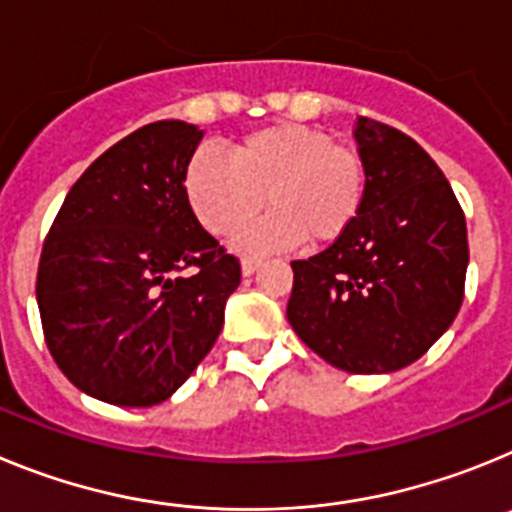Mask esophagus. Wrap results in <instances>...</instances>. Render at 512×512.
<instances>
[{"mask_svg": "<svg viewBox=\"0 0 512 512\" xmlns=\"http://www.w3.org/2000/svg\"><path fill=\"white\" fill-rule=\"evenodd\" d=\"M241 269H243V274H246V277H251L253 271L259 269V261H256V259H243L241 261Z\"/></svg>", "mask_w": 512, "mask_h": 512, "instance_id": "obj_1", "label": "esophagus"}]
</instances>
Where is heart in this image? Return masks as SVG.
I'll return each mask as SVG.
<instances>
[{
    "label": "heart",
    "instance_id": "b5f03b06",
    "mask_svg": "<svg viewBox=\"0 0 512 512\" xmlns=\"http://www.w3.org/2000/svg\"><path fill=\"white\" fill-rule=\"evenodd\" d=\"M369 166L354 146L297 122H274L230 146V158L197 151L184 171L194 215L212 235H233L274 207L259 225L243 230L235 246L248 253L338 241L361 215Z\"/></svg>",
    "mask_w": 512,
    "mask_h": 512
}]
</instances>
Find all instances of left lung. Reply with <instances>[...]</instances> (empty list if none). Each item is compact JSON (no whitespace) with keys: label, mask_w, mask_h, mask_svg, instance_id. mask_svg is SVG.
<instances>
[{"label":"left lung","mask_w":512,"mask_h":512,"mask_svg":"<svg viewBox=\"0 0 512 512\" xmlns=\"http://www.w3.org/2000/svg\"><path fill=\"white\" fill-rule=\"evenodd\" d=\"M369 166L361 215L310 259L292 261L287 320L307 346L351 374L413 364L464 300L467 220L449 179L410 135L372 117L354 130Z\"/></svg>","instance_id":"1"}]
</instances>
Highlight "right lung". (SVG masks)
<instances>
[{
    "instance_id": "obj_1",
    "label": "right lung",
    "mask_w": 512,
    "mask_h": 512,
    "mask_svg": "<svg viewBox=\"0 0 512 512\" xmlns=\"http://www.w3.org/2000/svg\"><path fill=\"white\" fill-rule=\"evenodd\" d=\"M202 130L158 120L69 189L38 264L40 323L81 392L120 408L169 400L215 346L241 261L200 225L184 171Z\"/></svg>"
}]
</instances>
